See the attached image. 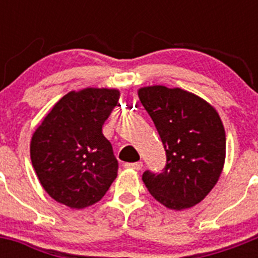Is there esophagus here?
<instances>
[{"mask_svg":"<svg viewBox=\"0 0 258 258\" xmlns=\"http://www.w3.org/2000/svg\"><path fill=\"white\" fill-rule=\"evenodd\" d=\"M125 168H129V169H134V170H141L143 166L142 161H138V163H125L124 164Z\"/></svg>","mask_w":258,"mask_h":258,"instance_id":"34e87169","label":"esophagus"}]
</instances>
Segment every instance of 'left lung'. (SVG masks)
<instances>
[{"mask_svg":"<svg viewBox=\"0 0 258 258\" xmlns=\"http://www.w3.org/2000/svg\"><path fill=\"white\" fill-rule=\"evenodd\" d=\"M138 97L166 155L160 173H143L146 187L168 208H190L208 195L222 172L226 136L220 116L202 98L178 88L149 86Z\"/></svg>","mask_w":258,"mask_h":258,"instance_id":"obj_1","label":"left lung"}]
</instances>
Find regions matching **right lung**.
<instances>
[{
    "label": "right lung",
    "mask_w": 258,
    "mask_h": 258,
    "mask_svg": "<svg viewBox=\"0 0 258 258\" xmlns=\"http://www.w3.org/2000/svg\"><path fill=\"white\" fill-rule=\"evenodd\" d=\"M118 97L115 89L68 93L33 133L32 165L42 187L58 203L76 209L92 206L116 178L118 163L102 126Z\"/></svg>",
    "instance_id": "add662e5"
}]
</instances>
